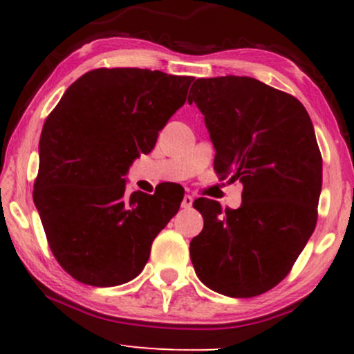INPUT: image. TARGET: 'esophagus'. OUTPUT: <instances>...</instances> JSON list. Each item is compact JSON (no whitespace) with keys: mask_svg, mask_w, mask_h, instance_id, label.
Here are the masks:
<instances>
[{"mask_svg":"<svg viewBox=\"0 0 354 354\" xmlns=\"http://www.w3.org/2000/svg\"><path fill=\"white\" fill-rule=\"evenodd\" d=\"M181 206L185 209H189L191 206H193V196H189V194H185V198H183V203Z\"/></svg>","mask_w":354,"mask_h":354,"instance_id":"esophagus-1","label":"esophagus"}]
</instances>
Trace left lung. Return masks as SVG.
I'll return each mask as SVG.
<instances>
[{
	"mask_svg": "<svg viewBox=\"0 0 354 354\" xmlns=\"http://www.w3.org/2000/svg\"><path fill=\"white\" fill-rule=\"evenodd\" d=\"M189 95L216 149V173L243 183L238 209L193 203L205 226L189 243L191 263L216 293L263 295L290 273L315 231L323 180L315 128L295 96L248 76L200 78Z\"/></svg>",
	"mask_w": 354,
	"mask_h": 354,
	"instance_id": "obj_1",
	"label": "left lung"
}]
</instances>
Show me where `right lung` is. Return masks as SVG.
I'll use <instances>...</instances> for the list:
<instances>
[{
  "mask_svg": "<svg viewBox=\"0 0 354 354\" xmlns=\"http://www.w3.org/2000/svg\"><path fill=\"white\" fill-rule=\"evenodd\" d=\"M191 76L100 68L78 78L46 118L33 200L61 268L91 286L131 281L180 209L171 191H126V173L186 101Z\"/></svg>",
  "mask_w": 354,
  "mask_h": 354,
  "instance_id": "right-lung-1",
  "label": "right lung"
}]
</instances>
